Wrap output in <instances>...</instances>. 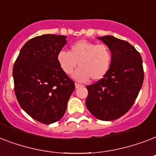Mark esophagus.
I'll return each instance as SVG.
<instances>
[{"mask_svg":"<svg viewBox=\"0 0 156 156\" xmlns=\"http://www.w3.org/2000/svg\"><path fill=\"white\" fill-rule=\"evenodd\" d=\"M82 87V85L81 84H78V83H75V88L76 89H78V88L81 87Z\"/></svg>","mask_w":156,"mask_h":156,"instance_id":"1","label":"esophagus"}]
</instances>
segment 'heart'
Here are the masks:
<instances>
[{
	"label": "heart",
	"instance_id": "obj_1",
	"mask_svg": "<svg viewBox=\"0 0 156 156\" xmlns=\"http://www.w3.org/2000/svg\"><path fill=\"white\" fill-rule=\"evenodd\" d=\"M60 68L66 74H71L78 66L73 78L78 82L101 80L108 72L112 63L111 50L106 44L78 40L71 45L69 52L60 51L56 56Z\"/></svg>",
	"mask_w": 156,
	"mask_h": 156
}]
</instances>
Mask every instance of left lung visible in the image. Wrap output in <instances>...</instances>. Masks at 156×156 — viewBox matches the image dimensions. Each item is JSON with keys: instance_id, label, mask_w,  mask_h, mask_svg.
Wrapping results in <instances>:
<instances>
[{"instance_id": "8db88e82", "label": "left lung", "mask_w": 156, "mask_h": 156, "mask_svg": "<svg viewBox=\"0 0 156 156\" xmlns=\"http://www.w3.org/2000/svg\"><path fill=\"white\" fill-rule=\"evenodd\" d=\"M110 48L112 63L101 80L87 87L86 106L101 121L120 118L130 109L143 86V59L135 48L125 40L105 35L97 37Z\"/></svg>"}]
</instances>
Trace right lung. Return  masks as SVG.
<instances>
[{
    "mask_svg": "<svg viewBox=\"0 0 156 156\" xmlns=\"http://www.w3.org/2000/svg\"><path fill=\"white\" fill-rule=\"evenodd\" d=\"M66 38L46 34L28 40L13 66L14 91L21 108L46 125L62 118L75 89L74 83L56 61L57 53L67 43Z\"/></svg>",
    "mask_w": 156,
    "mask_h": 156,
    "instance_id": "1",
    "label": "right lung"
}]
</instances>
